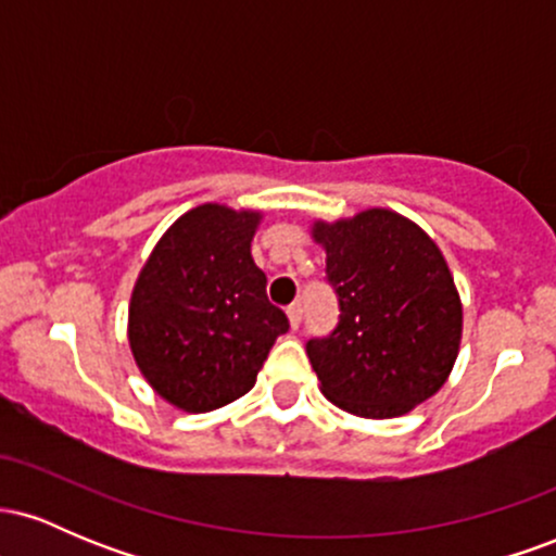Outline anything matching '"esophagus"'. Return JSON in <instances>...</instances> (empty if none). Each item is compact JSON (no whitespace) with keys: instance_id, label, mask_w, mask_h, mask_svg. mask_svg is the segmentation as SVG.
I'll list each match as a JSON object with an SVG mask.
<instances>
[{"instance_id":"obj_1","label":"esophagus","mask_w":556,"mask_h":556,"mask_svg":"<svg viewBox=\"0 0 556 556\" xmlns=\"http://www.w3.org/2000/svg\"><path fill=\"white\" fill-rule=\"evenodd\" d=\"M287 318H290V327L292 329L300 327V321H303V308H300V303L287 305Z\"/></svg>"}]
</instances>
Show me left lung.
Segmentation results:
<instances>
[{
  "label": "left lung",
  "instance_id": "obj_1",
  "mask_svg": "<svg viewBox=\"0 0 556 556\" xmlns=\"http://www.w3.org/2000/svg\"><path fill=\"white\" fill-rule=\"evenodd\" d=\"M340 321L305 344L324 397L361 418L405 416L455 366L463 305L429 235L389 208L316 222Z\"/></svg>",
  "mask_w": 556,
  "mask_h": 556
}]
</instances>
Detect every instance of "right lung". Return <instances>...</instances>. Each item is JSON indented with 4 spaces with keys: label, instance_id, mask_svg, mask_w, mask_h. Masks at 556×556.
Returning a JSON list of instances; mask_svg holds the SVG:
<instances>
[{
    "label": "right lung",
    "instance_id": "add662e5",
    "mask_svg": "<svg viewBox=\"0 0 556 556\" xmlns=\"http://www.w3.org/2000/svg\"><path fill=\"white\" fill-rule=\"evenodd\" d=\"M258 212L190 208L156 242L130 298L132 358L156 394L188 413L242 397L290 329L251 256Z\"/></svg>",
    "mask_w": 556,
    "mask_h": 556
}]
</instances>
